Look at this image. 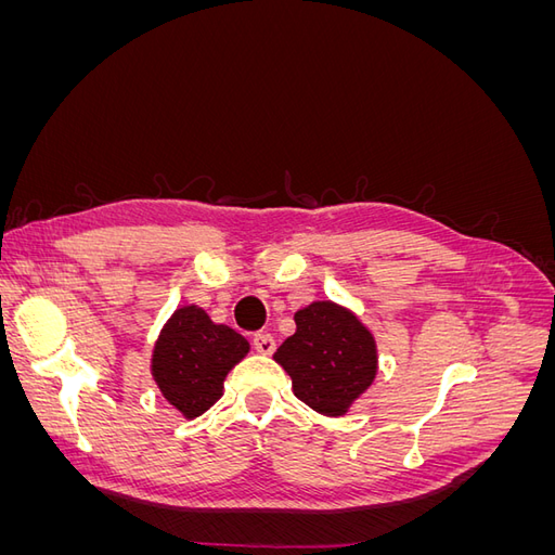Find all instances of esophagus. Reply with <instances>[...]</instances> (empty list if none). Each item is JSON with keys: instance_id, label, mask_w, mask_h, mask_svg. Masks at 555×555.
Returning <instances> with one entry per match:
<instances>
[{"instance_id": "1", "label": "esophagus", "mask_w": 555, "mask_h": 555, "mask_svg": "<svg viewBox=\"0 0 555 555\" xmlns=\"http://www.w3.org/2000/svg\"><path fill=\"white\" fill-rule=\"evenodd\" d=\"M251 345H255L259 354H273V351H275L273 335H268V333H257L255 338H251Z\"/></svg>"}]
</instances>
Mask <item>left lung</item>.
I'll use <instances>...</instances> for the list:
<instances>
[{
	"instance_id": "8db88e82",
	"label": "left lung",
	"mask_w": 555,
	"mask_h": 555,
	"mask_svg": "<svg viewBox=\"0 0 555 555\" xmlns=\"http://www.w3.org/2000/svg\"><path fill=\"white\" fill-rule=\"evenodd\" d=\"M296 333L273 359L292 377L298 400L324 416H343L377 375V345L359 317L333 304L314 300L294 314Z\"/></svg>"
}]
</instances>
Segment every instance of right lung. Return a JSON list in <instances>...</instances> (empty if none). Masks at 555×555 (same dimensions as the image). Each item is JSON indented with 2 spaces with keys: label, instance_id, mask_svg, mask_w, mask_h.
Masks as SVG:
<instances>
[{
  "label": "right lung",
  "instance_id": "1",
  "mask_svg": "<svg viewBox=\"0 0 555 555\" xmlns=\"http://www.w3.org/2000/svg\"><path fill=\"white\" fill-rule=\"evenodd\" d=\"M249 343L241 333L196 306L178 308L164 324L153 351V379L184 418L210 410L224 391V377L245 359Z\"/></svg>",
  "mask_w": 555,
  "mask_h": 555
}]
</instances>
